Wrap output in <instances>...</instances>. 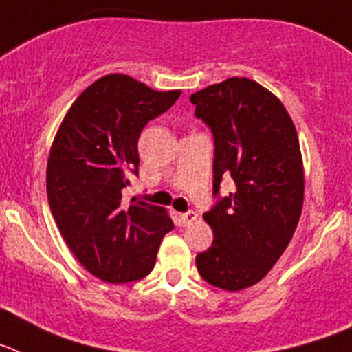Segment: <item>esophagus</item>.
I'll return each instance as SVG.
<instances>
[{
    "label": "esophagus",
    "mask_w": 352,
    "mask_h": 352,
    "mask_svg": "<svg viewBox=\"0 0 352 352\" xmlns=\"http://www.w3.org/2000/svg\"><path fill=\"white\" fill-rule=\"evenodd\" d=\"M198 214L195 212V210H188V212H182L180 214V221H182V225H191L193 221H197Z\"/></svg>",
    "instance_id": "1"
}]
</instances>
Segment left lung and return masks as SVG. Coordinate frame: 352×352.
Returning a JSON list of instances; mask_svg holds the SVG:
<instances>
[{
	"label": "left lung",
	"instance_id": "obj_1",
	"mask_svg": "<svg viewBox=\"0 0 352 352\" xmlns=\"http://www.w3.org/2000/svg\"><path fill=\"white\" fill-rule=\"evenodd\" d=\"M195 117L212 133V195L204 214L212 246L197 255L207 283L223 290L255 285L289 246L303 207V161L283 104L246 78H230L191 96ZM225 176L234 194L223 197Z\"/></svg>",
	"mask_w": 352,
	"mask_h": 352
}]
</instances>
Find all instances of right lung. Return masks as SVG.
<instances>
[{
  "label": "right lung",
  "instance_id": "1",
  "mask_svg": "<svg viewBox=\"0 0 352 352\" xmlns=\"http://www.w3.org/2000/svg\"><path fill=\"white\" fill-rule=\"evenodd\" d=\"M180 90L155 91L124 74L90 85L63 118L47 161V200L70 252L109 283L142 280L173 230L163 207L122 201L138 177L143 127L172 108Z\"/></svg>",
  "mask_w": 352,
  "mask_h": 352
}]
</instances>
